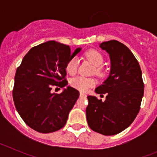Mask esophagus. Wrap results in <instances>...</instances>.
Wrapping results in <instances>:
<instances>
[{
	"label": "esophagus",
	"mask_w": 157,
	"mask_h": 157,
	"mask_svg": "<svg viewBox=\"0 0 157 157\" xmlns=\"http://www.w3.org/2000/svg\"><path fill=\"white\" fill-rule=\"evenodd\" d=\"M80 97H82V98H86V94H84V93H80Z\"/></svg>",
	"instance_id": "esophagus-1"
}]
</instances>
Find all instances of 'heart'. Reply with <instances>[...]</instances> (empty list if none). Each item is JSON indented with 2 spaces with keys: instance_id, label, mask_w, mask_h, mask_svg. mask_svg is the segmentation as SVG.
Masks as SVG:
<instances>
[{
  "instance_id": "obj_1",
  "label": "heart",
  "mask_w": 157,
  "mask_h": 157,
  "mask_svg": "<svg viewBox=\"0 0 157 157\" xmlns=\"http://www.w3.org/2000/svg\"><path fill=\"white\" fill-rule=\"evenodd\" d=\"M86 57L93 63L96 67V73L100 74L101 68L100 67L102 65L104 62V58L98 51L91 49L86 52ZM78 65V59L76 57H73L67 63L66 71L69 75H75L77 72ZM96 82L92 78H86L83 76H78L71 80V85L72 87L77 89L78 90L86 92L90 88L95 86Z\"/></svg>"
}]
</instances>
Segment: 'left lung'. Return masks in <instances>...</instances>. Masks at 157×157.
Instances as JSON below:
<instances>
[{
	"label": "left lung",
	"instance_id": "1",
	"mask_svg": "<svg viewBox=\"0 0 157 157\" xmlns=\"http://www.w3.org/2000/svg\"><path fill=\"white\" fill-rule=\"evenodd\" d=\"M99 46L109 53L111 68L109 77L95 92L107 96L105 101L87 97L86 120L96 132L115 135L127 128L139 112L144 94L142 73L134 54L123 43L112 40Z\"/></svg>",
	"mask_w": 157,
	"mask_h": 157
}]
</instances>
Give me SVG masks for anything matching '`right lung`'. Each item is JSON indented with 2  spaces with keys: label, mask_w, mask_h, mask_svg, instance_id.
Here are the masks:
<instances>
[{
  "label": "right lung",
  "mask_w": 157,
  "mask_h": 157,
  "mask_svg": "<svg viewBox=\"0 0 157 157\" xmlns=\"http://www.w3.org/2000/svg\"><path fill=\"white\" fill-rule=\"evenodd\" d=\"M82 48L71 52L68 45L48 41L31 48L15 75L13 101L27 125L40 133H51L66 124L79 92L67 86L66 66ZM63 88L61 94L51 92L52 86Z\"/></svg>",
  "instance_id": "obj_1"
}]
</instances>
